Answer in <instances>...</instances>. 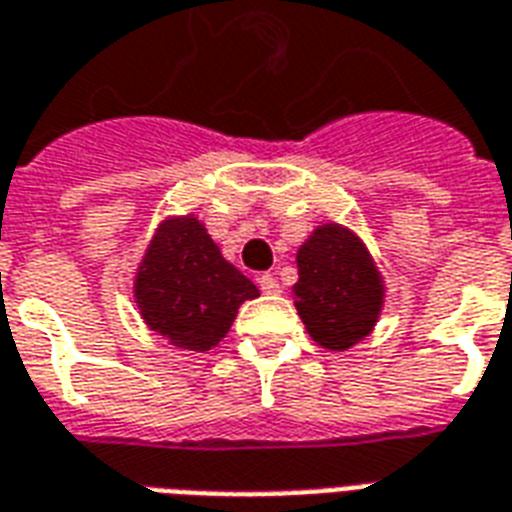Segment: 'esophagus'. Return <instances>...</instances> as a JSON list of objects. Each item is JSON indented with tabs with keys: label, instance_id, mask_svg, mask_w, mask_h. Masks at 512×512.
I'll use <instances>...</instances> for the list:
<instances>
[{
	"label": "esophagus",
	"instance_id": "obj_1",
	"mask_svg": "<svg viewBox=\"0 0 512 512\" xmlns=\"http://www.w3.org/2000/svg\"><path fill=\"white\" fill-rule=\"evenodd\" d=\"M257 282H260V290H263V293H266V295H276V293H279V282H276V276L263 274V276H260V279H257Z\"/></svg>",
	"mask_w": 512,
	"mask_h": 512
}]
</instances>
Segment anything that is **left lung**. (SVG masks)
I'll use <instances>...</instances> for the list:
<instances>
[{"label": "left lung", "mask_w": 512, "mask_h": 512, "mask_svg": "<svg viewBox=\"0 0 512 512\" xmlns=\"http://www.w3.org/2000/svg\"><path fill=\"white\" fill-rule=\"evenodd\" d=\"M295 260V309L314 342L342 352L372 333L385 287L361 238L333 222L320 225Z\"/></svg>", "instance_id": "obj_1"}]
</instances>
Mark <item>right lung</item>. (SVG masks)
Wrapping results in <instances>:
<instances>
[{
    "label": "right lung",
    "mask_w": 512,
    "mask_h": 512,
    "mask_svg": "<svg viewBox=\"0 0 512 512\" xmlns=\"http://www.w3.org/2000/svg\"><path fill=\"white\" fill-rule=\"evenodd\" d=\"M257 295V287L227 263L195 217L165 219L135 276L140 317L181 350L217 347L238 306Z\"/></svg>",
    "instance_id": "right-lung-1"
}]
</instances>
